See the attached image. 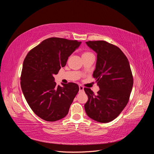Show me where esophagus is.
I'll list each match as a JSON object with an SVG mask.
<instances>
[{
	"label": "esophagus",
	"mask_w": 154,
	"mask_h": 154,
	"mask_svg": "<svg viewBox=\"0 0 154 154\" xmlns=\"http://www.w3.org/2000/svg\"><path fill=\"white\" fill-rule=\"evenodd\" d=\"M83 87L82 85H79V89H80V92L83 91Z\"/></svg>",
	"instance_id": "1"
}]
</instances>
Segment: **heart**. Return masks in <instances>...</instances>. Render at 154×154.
Here are the masks:
<instances>
[{
    "label": "heart",
    "mask_w": 154,
    "mask_h": 154,
    "mask_svg": "<svg viewBox=\"0 0 154 154\" xmlns=\"http://www.w3.org/2000/svg\"><path fill=\"white\" fill-rule=\"evenodd\" d=\"M87 53H88V52H86V53H84L83 54H87Z\"/></svg>",
    "instance_id": "1"
}]
</instances>
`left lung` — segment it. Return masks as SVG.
Returning <instances> with one entry per match:
<instances>
[{
  "label": "left lung",
  "mask_w": 154,
  "mask_h": 154,
  "mask_svg": "<svg viewBox=\"0 0 154 154\" xmlns=\"http://www.w3.org/2000/svg\"><path fill=\"white\" fill-rule=\"evenodd\" d=\"M87 45L97 53L93 78L100 91L95 95L84 88L88 96L85 104L87 116L100 123L116 119L127 105L133 87V76L127 57L118 47L104 40L88 41Z\"/></svg>",
  "instance_id": "1"
}]
</instances>
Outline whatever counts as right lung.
Instances as JSON below:
<instances>
[{"label": "right lung", "instance_id": "right-lung-1", "mask_svg": "<svg viewBox=\"0 0 154 154\" xmlns=\"http://www.w3.org/2000/svg\"><path fill=\"white\" fill-rule=\"evenodd\" d=\"M81 42L53 37L45 39L27 53L23 62L20 85L35 114L47 122L66 117L79 91L74 83L57 85L54 74L66 65Z\"/></svg>", "mask_w": 154, "mask_h": 154}]
</instances>
